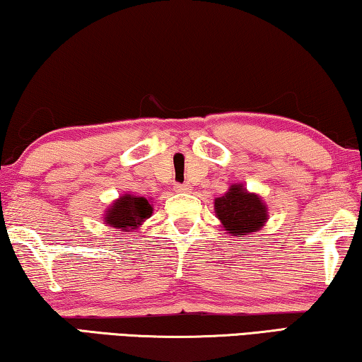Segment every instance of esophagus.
<instances>
[{"instance_id":"34e87169","label":"esophagus","mask_w":362,"mask_h":362,"mask_svg":"<svg viewBox=\"0 0 362 362\" xmlns=\"http://www.w3.org/2000/svg\"><path fill=\"white\" fill-rule=\"evenodd\" d=\"M175 190H177V192H182V193L190 192V190H192V185H188V183H177Z\"/></svg>"}]
</instances>
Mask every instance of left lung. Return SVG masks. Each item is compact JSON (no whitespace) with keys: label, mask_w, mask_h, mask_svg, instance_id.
I'll return each mask as SVG.
<instances>
[{"label":"left lung","mask_w":362,"mask_h":362,"mask_svg":"<svg viewBox=\"0 0 362 362\" xmlns=\"http://www.w3.org/2000/svg\"><path fill=\"white\" fill-rule=\"evenodd\" d=\"M215 213L225 230L234 238L249 239L267 221V206L261 197L234 183L223 197L215 198Z\"/></svg>","instance_id":"8db88e82"}]
</instances>
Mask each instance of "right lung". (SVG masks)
<instances>
[{
  "label": "right lung",
  "mask_w": 362,
  "mask_h": 362,
  "mask_svg": "<svg viewBox=\"0 0 362 362\" xmlns=\"http://www.w3.org/2000/svg\"><path fill=\"white\" fill-rule=\"evenodd\" d=\"M152 211L154 210L147 198L126 193L106 210L105 225L116 230L134 231L152 215Z\"/></svg>",
  "instance_id": "add662e5"
}]
</instances>
